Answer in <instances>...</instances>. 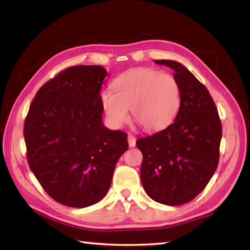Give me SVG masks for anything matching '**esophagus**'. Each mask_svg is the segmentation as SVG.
<instances>
[{
	"instance_id": "1",
	"label": "esophagus",
	"mask_w": 250,
	"mask_h": 250,
	"mask_svg": "<svg viewBox=\"0 0 250 250\" xmlns=\"http://www.w3.org/2000/svg\"><path fill=\"white\" fill-rule=\"evenodd\" d=\"M127 141H128L129 147H135V145H136V137H135L133 134H128Z\"/></svg>"
}]
</instances>
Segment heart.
Returning a JSON list of instances; mask_svg holds the SVG:
<instances>
[{"label":"heart","instance_id":"heart-1","mask_svg":"<svg viewBox=\"0 0 250 250\" xmlns=\"http://www.w3.org/2000/svg\"><path fill=\"white\" fill-rule=\"evenodd\" d=\"M113 90L101 93V104L109 124L118 127L128 118L146 130H160L171 124L181 104V91L177 79L154 69H136L115 79Z\"/></svg>","mask_w":250,"mask_h":250}]
</instances>
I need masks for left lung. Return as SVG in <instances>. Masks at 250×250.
<instances>
[{
  "label": "left lung",
  "instance_id": "1",
  "mask_svg": "<svg viewBox=\"0 0 250 250\" xmlns=\"http://www.w3.org/2000/svg\"><path fill=\"white\" fill-rule=\"evenodd\" d=\"M155 62L174 71L181 104L172 124L136 142L143 154L141 179L156 202L181 205L201 193L215 172L222 123L208 89L185 65L173 60Z\"/></svg>",
  "mask_w": 250,
  "mask_h": 250
}]
</instances>
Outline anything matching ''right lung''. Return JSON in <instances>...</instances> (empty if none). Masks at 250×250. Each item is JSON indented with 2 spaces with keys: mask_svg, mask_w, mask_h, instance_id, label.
Returning a JSON list of instances; mask_svg holds the SVG:
<instances>
[{
  "mask_svg": "<svg viewBox=\"0 0 250 250\" xmlns=\"http://www.w3.org/2000/svg\"><path fill=\"white\" fill-rule=\"evenodd\" d=\"M101 65L64 69L37 91L24 123L29 168L46 193L70 208H86L109 189L127 134L102 123Z\"/></svg>",
  "mask_w": 250,
  "mask_h": 250,
  "instance_id": "1",
  "label": "right lung"
}]
</instances>
